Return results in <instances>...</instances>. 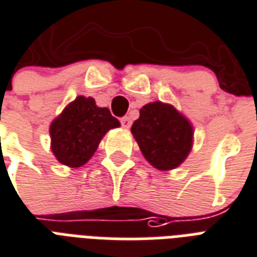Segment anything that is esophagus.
<instances>
[{"label": "esophagus", "mask_w": 257, "mask_h": 257, "mask_svg": "<svg viewBox=\"0 0 257 257\" xmlns=\"http://www.w3.org/2000/svg\"><path fill=\"white\" fill-rule=\"evenodd\" d=\"M120 123H122V126L124 127V128H130L131 126V120L128 116H123L122 119H120Z\"/></svg>", "instance_id": "obj_1"}]
</instances>
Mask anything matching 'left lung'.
<instances>
[{
    "instance_id": "obj_1",
    "label": "left lung",
    "mask_w": 257,
    "mask_h": 257,
    "mask_svg": "<svg viewBox=\"0 0 257 257\" xmlns=\"http://www.w3.org/2000/svg\"><path fill=\"white\" fill-rule=\"evenodd\" d=\"M131 133L145 158L160 170L177 168L192 149L190 123L174 107L161 101L141 108Z\"/></svg>"
}]
</instances>
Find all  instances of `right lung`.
<instances>
[{
  "mask_svg": "<svg viewBox=\"0 0 257 257\" xmlns=\"http://www.w3.org/2000/svg\"><path fill=\"white\" fill-rule=\"evenodd\" d=\"M119 126L108 108L97 107L92 97L77 96L51 124L53 154L63 165L79 168L93 156L107 131Z\"/></svg>",
  "mask_w": 257,
  "mask_h": 257,
  "instance_id": "obj_1",
  "label": "right lung"
}]
</instances>
